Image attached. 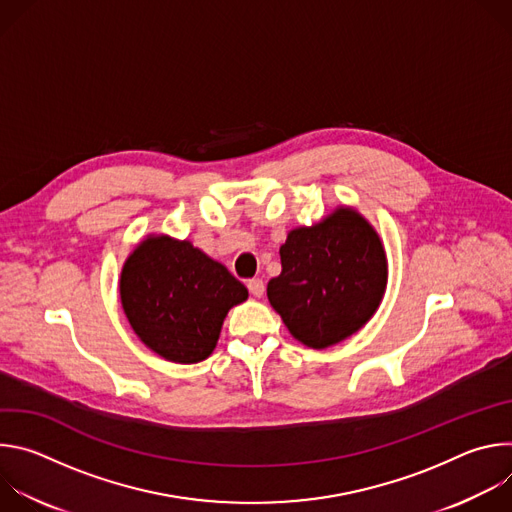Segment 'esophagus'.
Here are the masks:
<instances>
[{"label":"esophagus","instance_id":"esophagus-1","mask_svg":"<svg viewBox=\"0 0 512 512\" xmlns=\"http://www.w3.org/2000/svg\"><path fill=\"white\" fill-rule=\"evenodd\" d=\"M247 287H249V291H251V294H253L255 298H261V296H263V291H265V283H263V279H259V277L249 279Z\"/></svg>","mask_w":512,"mask_h":512}]
</instances>
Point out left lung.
Wrapping results in <instances>:
<instances>
[{
  "label": "left lung",
  "instance_id": "obj_1",
  "mask_svg": "<svg viewBox=\"0 0 512 512\" xmlns=\"http://www.w3.org/2000/svg\"><path fill=\"white\" fill-rule=\"evenodd\" d=\"M279 255L281 273L267 283V298L302 344L334 346L379 310L387 253L375 227L352 206H336L312 227L291 229Z\"/></svg>",
  "mask_w": 512,
  "mask_h": 512
}]
</instances>
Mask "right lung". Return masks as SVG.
Wrapping results in <instances>:
<instances>
[{
	"label": "right lung",
	"mask_w": 512,
	"mask_h": 512,
	"mask_svg": "<svg viewBox=\"0 0 512 512\" xmlns=\"http://www.w3.org/2000/svg\"><path fill=\"white\" fill-rule=\"evenodd\" d=\"M119 296L145 346L170 362L194 364L212 354L229 310L249 291L190 241L148 235L123 263Z\"/></svg>",
	"instance_id": "1"
}]
</instances>
